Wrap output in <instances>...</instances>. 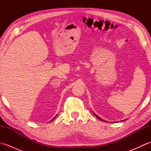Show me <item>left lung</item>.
Returning a JSON list of instances; mask_svg holds the SVG:
<instances>
[{"instance_id": "left-lung-1", "label": "left lung", "mask_w": 151, "mask_h": 151, "mask_svg": "<svg viewBox=\"0 0 151 151\" xmlns=\"http://www.w3.org/2000/svg\"><path fill=\"white\" fill-rule=\"evenodd\" d=\"M93 114H94V115H95V116H96V117H97V118H98V119H100V120H101V121H103V120H102V119H101V118H100V117H98V116H97V115H95V114H94V113H93Z\"/></svg>"}]
</instances>
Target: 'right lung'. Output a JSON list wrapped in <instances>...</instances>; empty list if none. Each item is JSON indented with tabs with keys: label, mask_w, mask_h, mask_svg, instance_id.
Wrapping results in <instances>:
<instances>
[{
	"label": "right lung",
	"mask_w": 151,
	"mask_h": 151,
	"mask_svg": "<svg viewBox=\"0 0 151 151\" xmlns=\"http://www.w3.org/2000/svg\"><path fill=\"white\" fill-rule=\"evenodd\" d=\"M55 117H54V118H55ZM54 119H52V120H54ZM52 120H51V121H50V122H51V121H52Z\"/></svg>",
	"instance_id": "add662e5"
}]
</instances>
